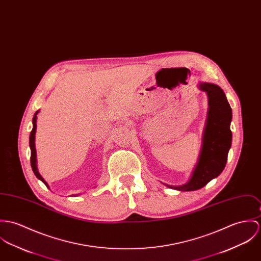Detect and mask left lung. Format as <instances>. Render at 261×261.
<instances>
[{"label":"left lung","mask_w":261,"mask_h":261,"mask_svg":"<svg viewBox=\"0 0 261 261\" xmlns=\"http://www.w3.org/2000/svg\"><path fill=\"white\" fill-rule=\"evenodd\" d=\"M199 89L208 96L207 119L200 155L188 184L180 187L166 185L173 190L193 191L206 186L224 169L231 146L232 112L223 91L210 83L199 84Z\"/></svg>","instance_id":"left-lung-1"}]
</instances>
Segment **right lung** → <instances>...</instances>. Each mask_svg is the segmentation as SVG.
Instances as JSON below:
<instances>
[{
    "label": "right lung",
    "mask_w": 261,
    "mask_h": 261,
    "mask_svg": "<svg viewBox=\"0 0 261 261\" xmlns=\"http://www.w3.org/2000/svg\"><path fill=\"white\" fill-rule=\"evenodd\" d=\"M39 113V111L35 114V116H34V118H33V129H32V132H31V134H30V147H31V166H32V169H33V171H34V173H35V175L39 178V179H41L45 185H46V187H47V184L45 181V179L41 176V174L39 173V171H38V168H37V164H36V162H37V160H36V147H35V134H36V128H37V114Z\"/></svg>",
    "instance_id": "right-lung-1"
}]
</instances>
